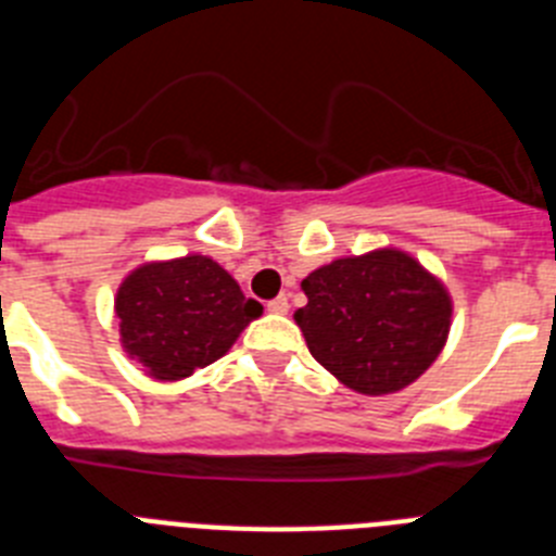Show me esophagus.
Listing matches in <instances>:
<instances>
[{"instance_id":"1","label":"esophagus","mask_w":556,"mask_h":556,"mask_svg":"<svg viewBox=\"0 0 556 556\" xmlns=\"http://www.w3.org/2000/svg\"><path fill=\"white\" fill-rule=\"evenodd\" d=\"M267 312H273V314H287V312H289L287 294H281V298H275V301H269V303H267Z\"/></svg>"}]
</instances>
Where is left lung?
<instances>
[{
    "mask_svg": "<svg viewBox=\"0 0 556 556\" xmlns=\"http://www.w3.org/2000/svg\"><path fill=\"white\" fill-rule=\"evenodd\" d=\"M294 312L312 356L362 395L404 390L431 367L451 331V294L397 248L345 255L303 278Z\"/></svg>",
    "mask_w": 556,
    "mask_h": 556,
    "instance_id": "obj_1",
    "label": "left lung"
}]
</instances>
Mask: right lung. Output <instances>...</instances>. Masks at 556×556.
I'll use <instances>...</instances> for the list:
<instances>
[{"label": "right lung", "mask_w": 556, "mask_h": 556, "mask_svg": "<svg viewBox=\"0 0 556 556\" xmlns=\"http://www.w3.org/2000/svg\"><path fill=\"white\" fill-rule=\"evenodd\" d=\"M113 312L127 356L150 378L180 381L223 358L264 306L244 298L214 258L191 253L132 269Z\"/></svg>", "instance_id": "right-lung-1"}]
</instances>
